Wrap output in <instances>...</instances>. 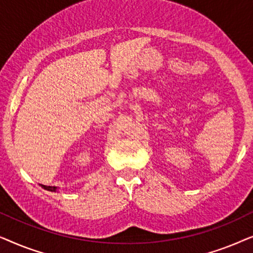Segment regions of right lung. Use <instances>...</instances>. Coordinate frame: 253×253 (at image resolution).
Returning <instances> with one entry per match:
<instances>
[{
	"instance_id": "add662e5",
	"label": "right lung",
	"mask_w": 253,
	"mask_h": 253,
	"mask_svg": "<svg viewBox=\"0 0 253 253\" xmlns=\"http://www.w3.org/2000/svg\"><path fill=\"white\" fill-rule=\"evenodd\" d=\"M41 188H43L44 190H47V191H51V192H56L57 191V186H48V185H43V184H40Z\"/></svg>"
}]
</instances>
